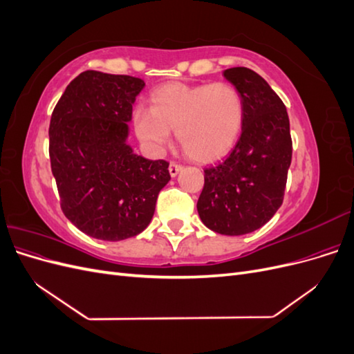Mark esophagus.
Here are the masks:
<instances>
[{"label": "esophagus", "mask_w": 354, "mask_h": 354, "mask_svg": "<svg viewBox=\"0 0 354 354\" xmlns=\"http://www.w3.org/2000/svg\"><path fill=\"white\" fill-rule=\"evenodd\" d=\"M181 168H183V167H181L180 164H176V162H171L169 164V167H168V171H169V176L171 177H176L178 173H180V171H181Z\"/></svg>", "instance_id": "esophagus-1"}]
</instances>
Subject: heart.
I'll return each instance as SVG.
<instances>
[{
    "label": "heart",
    "instance_id": "obj_1",
    "mask_svg": "<svg viewBox=\"0 0 354 354\" xmlns=\"http://www.w3.org/2000/svg\"><path fill=\"white\" fill-rule=\"evenodd\" d=\"M149 103V109L134 111L133 127L155 153L164 151L174 130L190 159L216 162L232 151L242 133L243 97L229 82L165 84L152 91Z\"/></svg>",
    "mask_w": 354,
    "mask_h": 354
}]
</instances>
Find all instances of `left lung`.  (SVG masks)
Listing matches in <instances>:
<instances>
[{
    "label": "left lung",
    "instance_id": "8db88e82",
    "mask_svg": "<svg viewBox=\"0 0 354 354\" xmlns=\"http://www.w3.org/2000/svg\"><path fill=\"white\" fill-rule=\"evenodd\" d=\"M223 75L243 97L242 134L223 162L203 169L196 208L212 232L239 236L264 226L282 205L292 140L283 102L259 73L230 68Z\"/></svg>",
    "mask_w": 354,
    "mask_h": 354
}]
</instances>
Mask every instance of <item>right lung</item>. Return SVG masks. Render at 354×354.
<instances>
[{
    "instance_id": "obj_1",
    "label": "right lung",
    "mask_w": 354,
    "mask_h": 354,
    "mask_svg": "<svg viewBox=\"0 0 354 354\" xmlns=\"http://www.w3.org/2000/svg\"><path fill=\"white\" fill-rule=\"evenodd\" d=\"M140 78L85 71L51 115L50 160L62 211L82 233L122 241L151 223L168 162L134 153L127 143Z\"/></svg>"
}]
</instances>
